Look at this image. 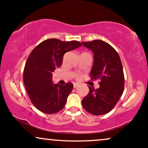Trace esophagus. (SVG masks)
<instances>
[{
  "label": "esophagus",
  "mask_w": 148,
  "mask_h": 148,
  "mask_svg": "<svg viewBox=\"0 0 148 148\" xmlns=\"http://www.w3.org/2000/svg\"><path fill=\"white\" fill-rule=\"evenodd\" d=\"M79 86V84H76V83H74V88H77Z\"/></svg>",
  "instance_id": "esophagus-1"
}]
</instances>
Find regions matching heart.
<instances>
[{
	"instance_id": "b5f03b06",
	"label": "heart",
	"mask_w": 148,
	"mask_h": 148,
	"mask_svg": "<svg viewBox=\"0 0 148 148\" xmlns=\"http://www.w3.org/2000/svg\"><path fill=\"white\" fill-rule=\"evenodd\" d=\"M76 77H79V75H77V76H76Z\"/></svg>"
}]
</instances>
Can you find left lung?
I'll list each match as a JSON object with an SVG mask.
<instances>
[{
  "label": "left lung",
  "instance_id": "left-lung-1",
  "mask_svg": "<svg viewBox=\"0 0 148 148\" xmlns=\"http://www.w3.org/2000/svg\"><path fill=\"white\" fill-rule=\"evenodd\" d=\"M82 44L94 54L91 79L100 80L97 89L88 86L89 93L82 100L83 107L92 115H104L114 108L123 93L125 77L121 60L115 49L102 40Z\"/></svg>",
  "mask_w": 148,
  "mask_h": 148
}]
</instances>
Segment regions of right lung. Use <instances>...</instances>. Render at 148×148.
I'll list each match as a JSON object with an SVG mask.
<instances>
[{
	"mask_svg": "<svg viewBox=\"0 0 148 148\" xmlns=\"http://www.w3.org/2000/svg\"><path fill=\"white\" fill-rule=\"evenodd\" d=\"M81 46L78 41L52 38L39 44L30 53L25 64L23 83L32 103L40 111L53 114L64 108L73 84H53L52 72L60 67L65 53Z\"/></svg>",
	"mask_w": 148,
	"mask_h": 148,
	"instance_id": "1",
	"label": "right lung"
}]
</instances>
